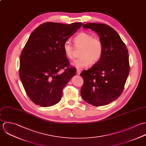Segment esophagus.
Instances as JSON below:
<instances>
[{"label": "esophagus", "instance_id": "34e87169", "mask_svg": "<svg viewBox=\"0 0 146 146\" xmlns=\"http://www.w3.org/2000/svg\"><path fill=\"white\" fill-rule=\"evenodd\" d=\"M81 70H80V69H77V74L78 75V74H80V73H81Z\"/></svg>", "mask_w": 146, "mask_h": 146}]
</instances>
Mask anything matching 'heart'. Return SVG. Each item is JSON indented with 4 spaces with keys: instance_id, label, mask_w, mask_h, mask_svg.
<instances>
[{
    "instance_id": "heart-1",
    "label": "heart",
    "mask_w": 146,
    "mask_h": 146,
    "mask_svg": "<svg viewBox=\"0 0 146 146\" xmlns=\"http://www.w3.org/2000/svg\"><path fill=\"white\" fill-rule=\"evenodd\" d=\"M73 42L76 47L82 48L80 55L81 58L73 62V65L77 69L85 68L91 63L95 64L101 58L103 52V44L99 38L92 37L91 34L86 32H81L74 38ZM62 48L68 58H74L73 47L69 42L65 41Z\"/></svg>"
}]
</instances>
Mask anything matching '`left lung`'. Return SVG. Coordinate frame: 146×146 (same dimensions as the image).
Instances as JSON below:
<instances>
[{
    "label": "left lung",
    "mask_w": 146,
    "mask_h": 146,
    "mask_svg": "<svg viewBox=\"0 0 146 146\" xmlns=\"http://www.w3.org/2000/svg\"><path fill=\"white\" fill-rule=\"evenodd\" d=\"M83 28L98 33L103 44V52L91 68L81 72V96L94 106L107 105L123 90L130 72L128 50L118 34L108 25L88 23L83 24Z\"/></svg>",
    "instance_id": "8db88e82"
}]
</instances>
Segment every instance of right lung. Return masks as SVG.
<instances>
[{
    "mask_svg": "<svg viewBox=\"0 0 146 146\" xmlns=\"http://www.w3.org/2000/svg\"><path fill=\"white\" fill-rule=\"evenodd\" d=\"M82 25V23L47 22L31 34L20 55L19 75L27 94L35 104L50 107L61 100L63 88L76 73L62 46Z\"/></svg>",
    "mask_w": 146,
    "mask_h": 146,
    "instance_id": "right-lung-1",
    "label": "right lung"
}]
</instances>
